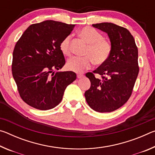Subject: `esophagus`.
Returning <instances> with one entry per match:
<instances>
[{
	"instance_id": "1",
	"label": "esophagus",
	"mask_w": 155,
	"mask_h": 155,
	"mask_svg": "<svg viewBox=\"0 0 155 155\" xmlns=\"http://www.w3.org/2000/svg\"><path fill=\"white\" fill-rule=\"evenodd\" d=\"M77 76L78 78H82V77H84V75L83 74H80V73H79V74H77Z\"/></svg>"
}]
</instances>
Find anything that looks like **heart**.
Listing matches in <instances>:
<instances>
[{
  "instance_id": "1",
  "label": "heart",
  "mask_w": 155,
  "mask_h": 155,
  "mask_svg": "<svg viewBox=\"0 0 155 155\" xmlns=\"http://www.w3.org/2000/svg\"><path fill=\"white\" fill-rule=\"evenodd\" d=\"M79 35L89 44L86 50L85 57H74L68 60L67 68L71 71L82 72L89 69L94 62L96 65L105 63L112 51V45L109 41L103 39L101 33L90 27L81 28ZM71 36L68 35L60 43L59 48L62 53L66 56L71 55L70 48Z\"/></svg>"
}]
</instances>
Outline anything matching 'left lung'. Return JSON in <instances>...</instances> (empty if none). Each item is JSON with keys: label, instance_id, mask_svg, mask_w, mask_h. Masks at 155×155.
Returning <instances> with one entry per match:
<instances>
[{"label": "left lung", "instance_id": "1", "mask_svg": "<svg viewBox=\"0 0 155 155\" xmlns=\"http://www.w3.org/2000/svg\"><path fill=\"white\" fill-rule=\"evenodd\" d=\"M106 32L112 45L107 61L86 77L91 87L85 97L91 109L100 113L111 112L127 103L133 92L138 76V50L129 31L113 23L92 25ZM99 74L102 79L95 77Z\"/></svg>", "mask_w": 155, "mask_h": 155}]
</instances>
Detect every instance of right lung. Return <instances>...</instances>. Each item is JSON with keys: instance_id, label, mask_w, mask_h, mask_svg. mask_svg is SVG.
<instances>
[{"instance_id": "right-lung-1", "label": "right lung", "mask_w": 155, "mask_h": 155, "mask_svg": "<svg viewBox=\"0 0 155 155\" xmlns=\"http://www.w3.org/2000/svg\"><path fill=\"white\" fill-rule=\"evenodd\" d=\"M74 25L46 20L30 25L15 44L12 74L21 98L40 110L61 103L68 85L77 78L74 72H57L65 64L59 48Z\"/></svg>"}]
</instances>
